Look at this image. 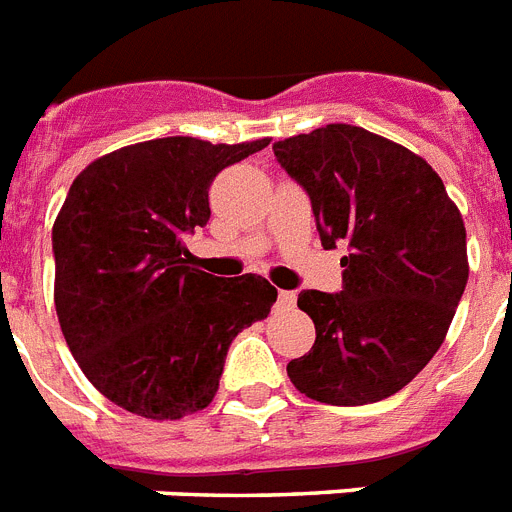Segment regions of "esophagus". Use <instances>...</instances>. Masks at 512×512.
<instances>
[{"label":"esophagus","instance_id":"obj_1","mask_svg":"<svg viewBox=\"0 0 512 512\" xmlns=\"http://www.w3.org/2000/svg\"><path fill=\"white\" fill-rule=\"evenodd\" d=\"M295 301H298V295L293 290H280V295H277V306L285 308V311L295 308Z\"/></svg>","mask_w":512,"mask_h":512}]
</instances>
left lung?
I'll return each mask as SVG.
<instances>
[{"label": "left lung", "mask_w": 512, "mask_h": 512, "mask_svg": "<svg viewBox=\"0 0 512 512\" xmlns=\"http://www.w3.org/2000/svg\"><path fill=\"white\" fill-rule=\"evenodd\" d=\"M272 151L306 190L322 246H348L340 293L298 295L316 342L287 377L327 405L390 398L432 361L466 290L458 206L421 156L356 125L335 122Z\"/></svg>", "instance_id": "1"}]
</instances>
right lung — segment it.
Masks as SVG:
<instances>
[{
  "instance_id": "1",
  "label": "right lung",
  "mask_w": 512,
  "mask_h": 512,
  "mask_svg": "<svg viewBox=\"0 0 512 512\" xmlns=\"http://www.w3.org/2000/svg\"><path fill=\"white\" fill-rule=\"evenodd\" d=\"M269 146L156 138L101 156L70 185L52 230L54 306L78 366L104 398L143 418L214 400L230 342L277 301L259 274L188 266L185 238L211 217L219 172Z\"/></svg>"
}]
</instances>
